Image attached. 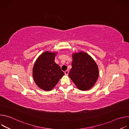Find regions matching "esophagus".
<instances>
[{"label":"esophagus","instance_id":"1","mask_svg":"<svg viewBox=\"0 0 129 129\" xmlns=\"http://www.w3.org/2000/svg\"><path fill=\"white\" fill-rule=\"evenodd\" d=\"M64 73H65V75H66V76H67L68 75V73H69V71L68 70H66L65 72H64Z\"/></svg>","mask_w":129,"mask_h":129}]
</instances>
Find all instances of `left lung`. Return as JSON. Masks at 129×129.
Instances as JSON below:
<instances>
[{"mask_svg":"<svg viewBox=\"0 0 129 129\" xmlns=\"http://www.w3.org/2000/svg\"><path fill=\"white\" fill-rule=\"evenodd\" d=\"M72 68L69 77L77 88L82 91L91 89L96 83L99 70L95 61L84 51L72 54Z\"/></svg>","mask_w":129,"mask_h":129,"instance_id":"obj_1","label":"left lung"}]
</instances>
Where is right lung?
<instances>
[{
	"label": "right lung",
	"mask_w": 129,
	"mask_h": 129,
	"mask_svg": "<svg viewBox=\"0 0 129 129\" xmlns=\"http://www.w3.org/2000/svg\"><path fill=\"white\" fill-rule=\"evenodd\" d=\"M57 52L46 51L36 60L33 68L34 80L40 89L49 91L64 75L59 65L54 62Z\"/></svg>",
	"instance_id": "obj_1"
}]
</instances>
